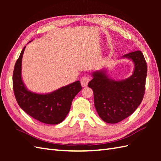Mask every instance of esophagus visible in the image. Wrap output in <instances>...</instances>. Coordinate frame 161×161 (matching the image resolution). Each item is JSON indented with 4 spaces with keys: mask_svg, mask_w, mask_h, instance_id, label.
<instances>
[{
    "mask_svg": "<svg viewBox=\"0 0 161 161\" xmlns=\"http://www.w3.org/2000/svg\"><path fill=\"white\" fill-rule=\"evenodd\" d=\"M90 81V78L86 76H84L81 79V84L82 87H86L88 86V84Z\"/></svg>",
    "mask_w": 161,
    "mask_h": 161,
    "instance_id": "esophagus-1",
    "label": "esophagus"
}]
</instances>
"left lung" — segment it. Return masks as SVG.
<instances>
[{
	"label": "left lung",
	"mask_w": 161,
	"mask_h": 161,
	"mask_svg": "<svg viewBox=\"0 0 161 161\" xmlns=\"http://www.w3.org/2000/svg\"><path fill=\"white\" fill-rule=\"evenodd\" d=\"M122 57L131 59L133 73L124 80L109 78L106 70L95 71L88 86L94 95L95 107L102 120L115 124L131 115L144 97L147 66L141 51L137 50Z\"/></svg>",
	"instance_id": "left-lung-1"
}]
</instances>
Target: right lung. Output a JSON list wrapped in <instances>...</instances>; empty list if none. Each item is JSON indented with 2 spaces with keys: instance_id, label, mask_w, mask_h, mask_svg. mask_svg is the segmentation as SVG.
I'll return each instance as SVG.
<instances>
[{
  "instance_id": "right-lung-1",
  "label": "right lung",
  "mask_w": 161,
  "mask_h": 161,
  "mask_svg": "<svg viewBox=\"0 0 161 161\" xmlns=\"http://www.w3.org/2000/svg\"><path fill=\"white\" fill-rule=\"evenodd\" d=\"M25 46L17 59L13 73V88L19 107L26 114L47 125L62 122L69 112L72 102L81 90L80 81L61 87L50 93H32L26 88L21 77L22 57Z\"/></svg>"
}]
</instances>
